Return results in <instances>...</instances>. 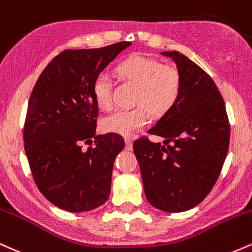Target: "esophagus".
Instances as JSON below:
<instances>
[{
  "label": "esophagus",
  "instance_id": "34e87169",
  "mask_svg": "<svg viewBox=\"0 0 252 252\" xmlns=\"http://www.w3.org/2000/svg\"><path fill=\"white\" fill-rule=\"evenodd\" d=\"M126 149L131 150L132 149V141L130 138H126Z\"/></svg>",
  "mask_w": 252,
  "mask_h": 252
}]
</instances>
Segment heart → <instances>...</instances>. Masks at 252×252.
<instances>
[{"label":"heart","mask_w":252,"mask_h":252,"mask_svg":"<svg viewBox=\"0 0 252 252\" xmlns=\"http://www.w3.org/2000/svg\"><path fill=\"white\" fill-rule=\"evenodd\" d=\"M123 80L136 86L134 104L137 108L117 110L103 120L105 131L130 137L147 124L146 109L152 116L161 117L178 102L182 89L181 73L175 66L143 56H132L116 68ZM94 96L98 108L112 106V83L106 74H99L94 83Z\"/></svg>","instance_id":"obj_1"}]
</instances>
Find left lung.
<instances>
[{"label":"left lung","mask_w":252,"mask_h":252,"mask_svg":"<svg viewBox=\"0 0 252 252\" xmlns=\"http://www.w3.org/2000/svg\"><path fill=\"white\" fill-rule=\"evenodd\" d=\"M180 71L182 89L170 111L148 130L164 138L134 142L144 193L152 206L184 212L196 206L215 186L226 158L230 123L220 92L200 66L176 51L162 52Z\"/></svg>","instance_id":"left-lung-1"}]
</instances>
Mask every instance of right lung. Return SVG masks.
<instances>
[{
  "label": "right lung",
  "instance_id": "right-lung-1",
  "mask_svg": "<svg viewBox=\"0 0 252 252\" xmlns=\"http://www.w3.org/2000/svg\"><path fill=\"white\" fill-rule=\"evenodd\" d=\"M129 41L94 50H65L40 74L28 102L25 152L35 185L68 212L97 209L108 200L122 136L96 135L94 83ZM94 144L88 151L81 144Z\"/></svg>",
  "mask_w": 252,
  "mask_h": 252
}]
</instances>
